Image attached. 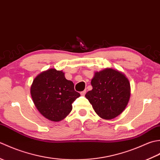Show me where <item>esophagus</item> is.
<instances>
[{"instance_id":"1","label":"esophagus","mask_w":160,"mask_h":160,"mask_svg":"<svg viewBox=\"0 0 160 160\" xmlns=\"http://www.w3.org/2000/svg\"><path fill=\"white\" fill-rule=\"evenodd\" d=\"M85 93H86V90H84L83 91H81V92H80V95H81V96H84V95H85Z\"/></svg>"}]
</instances>
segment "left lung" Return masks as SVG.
I'll list each match as a JSON object with an SVG mask.
<instances>
[{
    "instance_id": "left-lung-1",
    "label": "left lung",
    "mask_w": 160,
    "mask_h": 160,
    "mask_svg": "<svg viewBox=\"0 0 160 160\" xmlns=\"http://www.w3.org/2000/svg\"><path fill=\"white\" fill-rule=\"evenodd\" d=\"M91 83L93 89L85 97L101 118L111 120L123 112L131 95L130 83L124 73L107 68L95 73Z\"/></svg>"
}]
</instances>
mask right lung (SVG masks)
Returning a JSON list of instances; mask_svg holds the SVG:
<instances>
[{
  "mask_svg": "<svg viewBox=\"0 0 160 160\" xmlns=\"http://www.w3.org/2000/svg\"><path fill=\"white\" fill-rule=\"evenodd\" d=\"M36 107L44 117L53 122L65 118L72 110V103L80 96L72 81L62 71L50 69L38 75L31 87Z\"/></svg>",
  "mask_w": 160,
  "mask_h": 160,
  "instance_id": "1",
  "label": "right lung"
}]
</instances>
